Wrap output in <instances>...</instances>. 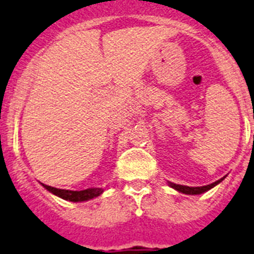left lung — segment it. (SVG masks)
Returning a JSON list of instances; mask_svg holds the SVG:
<instances>
[{
	"label": "left lung",
	"mask_w": 254,
	"mask_h": 254,
	"mask_svg": "<svg viewBox=\"0 0 254 254\" xmlns=\"http://www.w3.org/2000/svg\"><path fill=\"white\" fill-rule=\"evenodd\" d=\"M224 178H225V177H224ZM224 178L219 179V181L214 182V183H211V185L202 186V187H188V186L176 185V183H170V182H169V186L172 188H174V190H179L181 193H185V194H201V193H203V192H206V190H211V188H214L216 185H219L220 182L223 181Z\"/></svg>",
	"instance_id": "1"
}]
</instances>
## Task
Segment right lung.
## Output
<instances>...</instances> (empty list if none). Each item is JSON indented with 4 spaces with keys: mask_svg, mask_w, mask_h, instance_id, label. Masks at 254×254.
<instances>
[{
    "mask_svg": "<svg viewBox=\"0 0 254 254\" xmlns=\"http://www.w3.org/2000/svg\"><path fill=\"white\" fill-rule=\"evenodd\" d=\"M43 185V183H42ZM43 187L51 193L61 197V198L72 201V202H81V201H89L91 198L100 196L103 193L102 188H87L84 190H60V188L51 187V186L43 185Z\"/></svg>",
    "mask_w": 254,
    "mask_h": 254,
    "instance_id": "add662e5",
    "label": "right lung"
}]
</instances>
